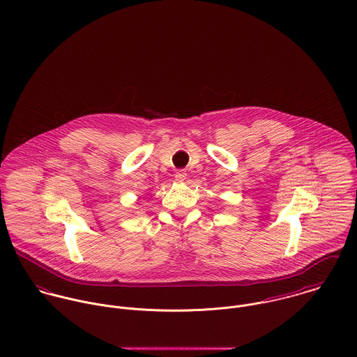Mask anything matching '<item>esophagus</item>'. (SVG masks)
<instances>
[{
	"label": "esophagus",
	"mask_w": 357,
	"mask_h": 357,
	"mask_svg": "<svg viewBox=\"0 0 357 357\" xmlns=\"http://www.w3.org/2000/svg\"><path fill=\"white\" fill-rule=\"evenodd\" d=\"M174 177H176V180H178V181H183V180H185V177H187V173H185V170H178V172H176Z\"/></svg>",
	"instance_id": "34e87169"
}]
</instances>
